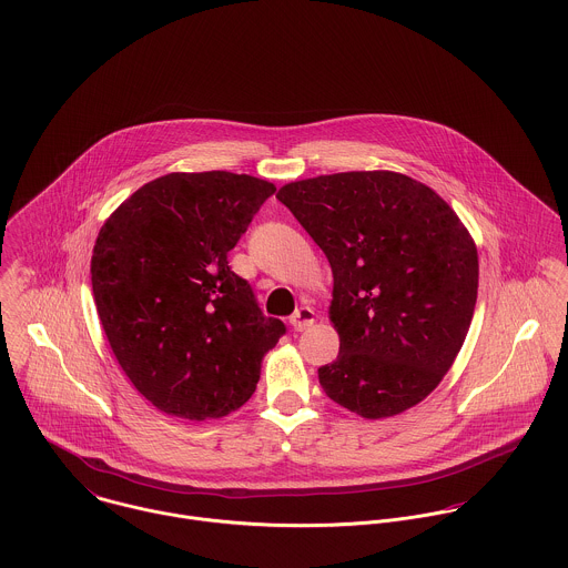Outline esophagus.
Returning a JSON list of instances; mask_svg holds the SVG:
<instances>
[{
    "label": "esophagus",
    "mask_w": 568,
    "mask_h": 568,
    "mask_svg": "<svg viewBox=\"0 0 568 568\" xmlns=\"http://www.w3.org/2000/svg\"><path fill=\"white\" fill-rule=\"evenodd\" d=\"M313 324H315V311L308 308V306H302V308L295 311L293 317H291V325H293V329H297V332H302V329H306V327H311Z\"/></svg>",
    "instance_id": "1"
}]
</instances>
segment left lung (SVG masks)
Wrapping results in <instances>:
<instances>
[{
  "label": "left lung",
  "instance_id": "1",
  "mask_svg": "<svg viewBox=\"0 0 568 568\" xmlns=\"http://www.w3.org/2000/svg\"><path fill=\"white\" fill-rule=\"evenodd\" d=\"M277 199L332 266L341 347L325 396L381 419L422 403L455 363L475 315L479 255L453 207L389 170L293 181Z\"/></svg>",
  "mask_w": 568,
  "mask_h": 568
}]
</instances>
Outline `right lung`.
<instances>
[{
    "label": "right lung",
    "mask_w": 568,
    "mask_h": 568,
    "mask_svg": "<svg viewBox=\"0 0 568 568\" xmlns=\"http://www.w3.org/2000/svg\"><path fill=\"white\" fill-rule=\"evenodd\" d=\"M273 192L248 174L170 172L131 194L95 239L91 288L109 345L168 415L203 422L241 408L286 332L227 262Z\"/></svg>",
    "instance_id": "1"
}]
</instances>
